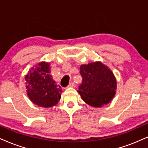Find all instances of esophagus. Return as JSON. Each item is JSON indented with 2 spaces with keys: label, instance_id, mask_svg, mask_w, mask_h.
Instances as JSON below:
<instances>
[{
  "label": "esophagus",
  "instance_id": "obj_1",
  "mask_svg": "<svg viewBox=\"0 0 148 148\" xmlns=\"http://www.w3.org/2000/svg\"><path fill=\"white\" fill-rule=\"evenodd\" d=\"M68 87L69 88H72V87H75V83L74 82H71V83H70L69 84V86H68Z\"/></svg>",
  "mask_w": 148,
  "mask_h": 148
}]
</instances>
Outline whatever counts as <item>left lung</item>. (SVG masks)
<instances>
[{"label": "left lung", "mask_w": 148, "mask_h": 148, "mask_svg": "<svg viewBox=\"0 0 148 148\" xmlns=\"http://www.w3.org/2000/svg\"><path fill=\"white\" fill-rule=\"evenodd\" d=\"M82 83L79 92L83 101L93 107H101L110 102L116 92V81L114 74L100 62L80 66Z\"/></svg>", "instance_id": "obj_1"}]
</instances>
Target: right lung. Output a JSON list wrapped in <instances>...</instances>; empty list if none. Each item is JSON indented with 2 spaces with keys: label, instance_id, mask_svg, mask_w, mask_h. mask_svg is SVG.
Instances as JSON below:
<instances>
[{
  "label": "right lung",
  "instance_id": "obj_1",
  "mask_svg": "<svg viewBox=\"0 0 148 148\" xmlns=\"http://www.w3.org/2000/svg\"><path fill=\"white\" fill-rule=\"evenodd\" d=\"M49 63L42 62L29 71L25 77L27 95L33 103L44 108L56 105L62 92L52 79Z\"/></svg>",
  "mask_w": 148,
  "mask_h": 148
}]
</instances>
